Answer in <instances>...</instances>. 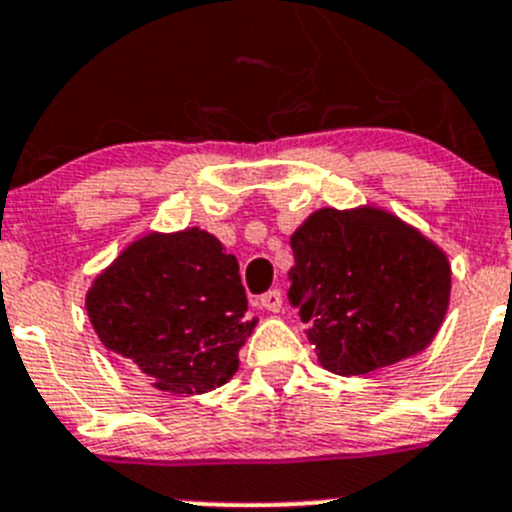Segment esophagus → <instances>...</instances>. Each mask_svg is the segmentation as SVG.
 Here are the masks:
<instances>
[{"instance_id": "34e87169", "label": "esophagus", "mask_w": 512, "mask_h": 512, "mask_svg": "<svg viewBox=\"0 0 512 512\" xmlns=\"http://www.w3.org/2000/svg\"><path fill=\"white\" fill-rule=\"evenodd\" d=\"M262 307L267 312H280L282 310V292L280 290H270L267 295H262Z\"/></svg>"}]
</instances>
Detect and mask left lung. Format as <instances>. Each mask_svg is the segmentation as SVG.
I'll return each instance as SVG.
<instances>
[{"label": "left lung", "mask_w": 512, "mask_h": 512, "mask_svg": "<svg viewBox=\"0 0 512 512\" xmlns=\"http://www.w3.org/2000/svg\"><path fill=\"white\" fill-rule=\"evenodd\" d=\"M290 245V300L325 370L365 375L435 340L453 272L443 247L418 227L375 205L320 207Z\"/></svg>", "instance_id": "8db88e82"}]
</instances>
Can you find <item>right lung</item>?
<instances>
[{
  "mask_svg": "<svg viewBox=\"0 0 512 512\" xmlns=\"http://www.w3.org/2000/svg\"><path fill=\"white\" fill-rule=\"evenodd\" d=\"M84 307L117 360L182 398L232 380L257 325L235 255L200 227L137 237L94 277Z\"/></svg>",
  "mask_w": 512,
  "mask_h": 512,
  "instance_id": "add662e5",
  "label": "right lung"
}]
</instances>
